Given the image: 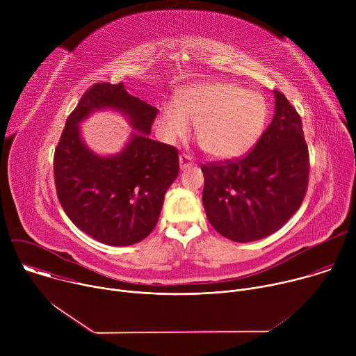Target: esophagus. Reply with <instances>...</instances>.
Instances as JSON below:
<instances>
[{"mask_svg":"<svg viewBox=\"0 0 356 356\" xmlns=\"http://www.w3.org/2000/svg\"><path fill=\"white\" fill-rule=\"evenodd\" d=\"M179 162H180V168L184 170V169H188V168H191L193 165H194V162H193V159L188 156V155H180L179 156Z\"/></svg>","mask_w":356,"mask_h":356,"instance_id":"obj_1","label":"esophagus"}]
</instances>
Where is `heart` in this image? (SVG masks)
<instances>
[{
    "label": "heart",
    "mask_w": 356,
    "mask_h": 356,
    "mask_svg": "<svg viewBox=\"0 0 356 356\" xmlns=\"http://www.w3.org/2000/svg\"><path fill=\"white\" fill-rule=\"evenodd\" d=\"M268 120L265 98L232 83H201L183 90L176 107H163L158 129L168 140L184 139L190 122L198 145L217 159L236 158L255 143Z\"/></svg>",
    "instance_id": "heart-1"
}]
</instances>
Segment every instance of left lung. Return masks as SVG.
Wrapping results in <instances>:
<instances>
[{
  "mask_svg": "<svg viewBox=\"0 0 356 356\" xmlns=\"http://www.w3.org/2000/svg\"><path fill=\"white\" fill-rule=\"evenodd\" d=\"M275 97L273 120L248 155L201 166L207 218L235 242L280 229L307 191L310 156L301 118L283 92L275 90Z\"/></svg>",
  "mask_w": 356,
  "mask_h": 356,
  "instance_id": "obj_1",
  "label": "left lung"
}]
</instances>
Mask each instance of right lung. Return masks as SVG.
Returning a JSON list of instances; mask_svg holds the SVG:
<instances>
[{
  "label": "right lung",
  "mask_w": 356,
  "mask_h": 356,
  "mask_svg": "<svg viewBox=\"0 0 356 356\" xmlns=\"http://www.w3.org/2000/svg\"><path fill=\"white\" fill-rule=\"evenodd\" d=\"M103 108L122 112L138 131L120 154L108 159L92 154L78 128ZM156 114L124 83H97L66 121L54 158L58 198L70 221L98 242L128 246L158 224L165 194L179 175V155L175 146L147 136Z\"/></svg>",
  "instance_id": "right-lung-1"
}]
</instances>
